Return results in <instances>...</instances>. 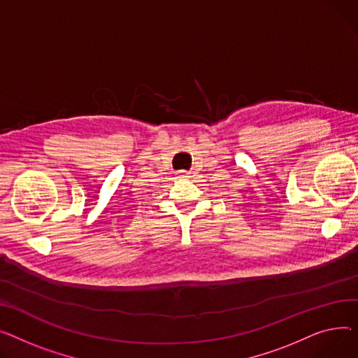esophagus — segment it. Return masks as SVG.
<instances>
[{
    "label": "esophagus",
    "instance_id": "1",
    "mask_svg": "<svg viewBox=\"0 0 358 358\" xmlns=\"http://www.w3.org/2000/svg\"><path fill=\"white\" fill-rule=\"evenodd\" d=\"M179 178H182V179H189V178H191V172L180 171V172H179Z\"/></svg>",
    "mask_w": 358,
    "mask_h": 358
}]
</instances>
